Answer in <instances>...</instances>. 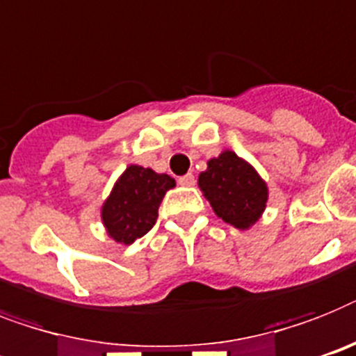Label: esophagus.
I'll return each instance as SVG.
<instances>
[{
  "label": "esophagus",
  "mask_w": 356,
  "mask_h": 356,
  "mask_svg": "<svg viewBox=\"0 0 356 356\" xmlns=\"http://www.w3.org/2000/svg\"><path fill=\"white\" fill-rule=\"evenodd\" d=\"M178 184L180 185H184V187H193V185L196 184V178H195V175H185V176H180V178H178Z\"/></svg>",
  "instance_id": "34e87169"
}]
</instances>
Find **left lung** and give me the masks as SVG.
<instances>
[{
    "mask_svg": "<svg viewBox=\"0 0 356 356\" xmlns=\"http://www.w3.org/2000/svg\"><path fill=\"white\" fill-rule=\"evenodd\" d=\"M198 187L216 216L236 229L257 224L269 196L267 184L254 167L233 151L207 161V171L198 176Z\"/></svg>",
    "mask_w": 356,
    "mask_h": 356,
    "instance_id": "1",
    "label": "left lung"
}]
</instances>
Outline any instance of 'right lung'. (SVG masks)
Listing matches in <instances>:
<instances>
[{
	"label": "right lung",
	"mask_w": 356,
	"mask_h": 356,
	"mask_svg": "<svg viewBox=\"0 0 356 356\" xmlns=\"http://www.w3.org/2000/svg\"><path fill=\"white\" fill-rule=\"evenodd\" d=\"M176 185L169 175H158L142 165H129L114 184L102 207L107 234L118 243H132L156 224L158 207Z\"/></svg>",
	"instance_id": "add662e5"
}]
</instances>
